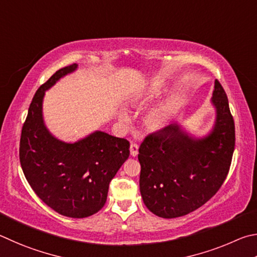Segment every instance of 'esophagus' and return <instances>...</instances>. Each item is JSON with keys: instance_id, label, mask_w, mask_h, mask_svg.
Returning <instances> with one entry per match:
<instances>
[{"instance_id": "esophagus-1", "label": "esophagus", "mask_w": 257, "mask_h": 257, "mask_svg": "<svg viewBox=\"0 0 257 257\" xmlns=\"http://www.w3.org/2000/svg\"><path fill=\"white\" fill-rule=\"evenodd\" d=\"M130 152H131V156L132 157H137L139 154V146L137 143H131V146H130Z\"/></svg>"}]
</instances>
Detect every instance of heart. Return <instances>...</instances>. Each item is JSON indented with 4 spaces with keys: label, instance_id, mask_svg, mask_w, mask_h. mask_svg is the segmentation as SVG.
<instances>
[{
    "label": "heart",
    "instance_id": "heart-1",
    "mask_svg": "<svg viewBox=\"0 0 257 257\" xmlns=\"http://www.w3.org/2000/svg\"><path fill=\"white\" fill-rule=\"evenodd\" d=\"M158 89H159V84H154V85H152V88H151V91L155 92ZM169 116H170L169 106L168 105H161V106H158L157 108H155V109L150 112L149 117H148V120H149V123L152 126H163L168 121ZM119 119L123 121V123H127L128 119H130L127 112L120 111Z\"/></svg>",
    "mask_w": 257,
    "mask_h": 257
}]
</instances>
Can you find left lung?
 <instances>
[{
  "label": "left lung",
  "mask_w": 257,
  "mask_h": 257,
  "mask_svg": "<svg viewBox=\"0 0 257 257\" xmlns=\"http://www.w3.org/2000/svg\"><path fill=\"white\" fill-rule=\"evenodd\" d=\"M211 102L215 121L203 138H193L172 124L148 136L139 149L140 192L152 213L173 219L206 203L226 179L235 150V123L218 80Z\"/></svg>",
  "instance_id": "left-lung-1"
}]
</instances>
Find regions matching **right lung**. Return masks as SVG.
<instances>
[{
	"label": "right lung",
	"mask_w": 257,
	"mask_h": 257,
	"mask_svg": "<svg viewBox=\"0 0 257 257\" xmlns=\"http://www.w3.org/2000/svg\"><path fill=\"white\" fill-rule=\"evenodd\" d=\"M76 69L72 64L56 71L36 91L22 126L19 157L25 177L45 204L65 217L87 218L105 205L109 183L130 156V142L96 131L67 143L48 131L45 91Z\"/></svg>",
	"instance_id": "obj_1"
}]
</instances>
